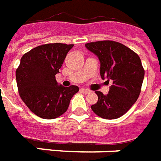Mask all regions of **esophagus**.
Listing matches in <instances>:
<instances>
[{"label":"esophagus","instance_id":"34e87169","mask_svg":"<svg viewBox=\"0 0 161 161\" xmlns=\"http://www.w3.org/2000/svg\"><path fill=\"white\" fill-rule=\"evenodd\" d=\"M81 92H82V93H83V94H89V93H90L91 91L87 89H81Z\"/></svg>","mask_w":161,"mask_h":161}]
</instances>
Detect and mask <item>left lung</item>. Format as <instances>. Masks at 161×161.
Returning a JSON list of instances; mask_svg holds the SVG:
<instances>
[{
    "label": "left lung",
    "instance_id": "obj_1",
    "mask_svg": "<svg viewBox=\"0 0 161 161\" xmlns=\"http://www.w3.org/2000/svg\"><path fill=\"white\" fill-rule=\"evenodd\" d=\"M100 61L101 78L112 80L107 94L95 91L98 96L92 110L101 118L116 119L127 113L140 94L144 69L139 56L130 48L113 40L85 44Z\"/></svg>",
    "mask_w": 161,
    "mask_h": 161
}]
</instances>
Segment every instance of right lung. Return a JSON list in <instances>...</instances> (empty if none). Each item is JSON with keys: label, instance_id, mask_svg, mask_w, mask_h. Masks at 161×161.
Masks as SVG:
<instances>
[{"label": "right lung", "instance_id": "add662e5", "mask_svg": "<svg viewBox=\"0 0 161 161\" xmlns=\"http://www.w3.org/2000/svg\"><path fill=\"white\" fill-rule=\"evenodd\" d=\"M73 45L45 44L32 49L21 58L16 79L21 99L33 113L44 119H55L64 114L78 86L57 85L59 72Z\"/></svg>", "mask_w": 161, "mask_h": 161}]
</instances>
